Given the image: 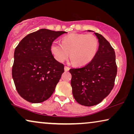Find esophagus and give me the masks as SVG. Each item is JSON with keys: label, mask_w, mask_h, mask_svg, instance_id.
<instances>
[{"label": "esophagus", "mask_w": 134, "mask_h": 134, "mask_svg": "<svg viewBox=\"0 0 134 134\" xmlns=\"http://www.w3.org/2000/svg\"><path fill=\"white\" fill-rule=\"evenodd\" d=\"M64 69H65V71H68L69 70V69H70V68H69L68 66H65V68H64Z\"/></svg>", "instance_id": "esophagus-1"}]
</instances>
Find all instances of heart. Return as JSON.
Segmentation results:
<instances>
[{"label":"heart","instance_id":"obj_1","mask_svg":"<svg viewBox=\"0 0 134 134\" xmlns=\"http://www.w3.org/2000/svg\"><path fill=\"white\" fill-rule=\"evenodd\" d=\"M61 44L53 42L51 52L59 62H63L68 57L77 66L87 65L95 57L99 49V41L92 34H71L64 36Z\"/></svg>","mask_w":134,"mask_h":134}]
</instances>
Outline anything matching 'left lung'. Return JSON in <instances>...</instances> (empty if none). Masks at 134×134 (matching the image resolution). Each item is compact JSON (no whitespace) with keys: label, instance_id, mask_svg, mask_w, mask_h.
Returning <instances> with one entry per match:
<instances>
[{"label":"left lung","instance_id":"left-lung-1","mask_svg":"<svg viewBox=\"0 0 134 134\" xmlns=\"http://www.w3.org/2000/svg\"><path fill=\"white\" fill-rule=\"evenodd\" d=\"M94 34L99 41L95 57L83 67L69 69L73 96L79 104L88 107L97 105L110 94L117 74L114 49L103 36Z\"/></svg>","mask_w":134,"mask_h":134}]
</instances>
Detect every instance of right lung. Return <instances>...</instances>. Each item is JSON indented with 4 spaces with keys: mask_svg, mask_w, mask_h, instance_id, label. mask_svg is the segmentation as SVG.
I'll use <instances>...</instances> for the list:
<instances>
[{
    "mask_svg": "<svg viewBox=\"0 0 134 134\" xmlns=\"http://www.w3.org/2000/svg\"><path fill=\"white\" fill-rule=\"evenodd\" d=\"M66 33L40 29L27 35L15 48L12 77L18 93L28 102H44L54 93L64 65L55 59L50 47Z\"/></svg>",
    "mask_w": 134,
    "mask_h": 134,
    "instance_id": "right-lung-1",
    "label": "right lung"
}]
</instances>
